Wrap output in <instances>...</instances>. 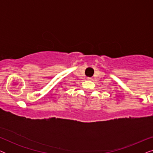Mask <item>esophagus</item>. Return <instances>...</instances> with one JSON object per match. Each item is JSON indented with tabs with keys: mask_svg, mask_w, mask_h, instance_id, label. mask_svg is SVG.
Listing matches in <instances>:
<instances>
[{
	"mask_svg": "<svg viewBox=\"0 0 153 153\" xmlns=\"http://www.w3.org/2000/svg\"><path fill=\"white\" fill-rule=\"evenodd\" d=\"M87 79H88V80H92L93 78H92V77H87Z\"/></svg>",
	"mask_w": 153,
	"mask_h": 153,
	"instance_id": "obj_1",
	"label": "esophagus"
}]
</instances>
